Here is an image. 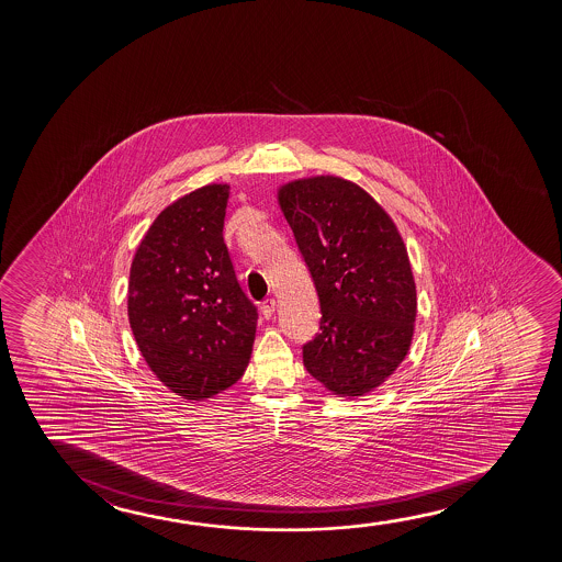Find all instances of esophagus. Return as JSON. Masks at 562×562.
<instances>
[{
    "mask_svg": "<svg viewBox=\"0 0 562 562\" xmlns=\"http://www.w3.org/2000/svg\"><path fill=\"white\" fill-rule=\"evenodd\" d=\"M274 311H277V300H265L261 305V313L265 318H270V316L274 315Z\"/></svg>",
    "mask_w": 562,
    "mask_h": 562,
    "instance_id": "34e87169",
    "label": "esophagus"
}]
</instances>
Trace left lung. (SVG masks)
Returning a JSON list of instances; mask_svg holds the SVG:
<instances>
[{
  "label": "left lung",
  "instance_id": "left-lung-1",
  "mask_svg": "<svg viewBox=\"0 0 562 562\" xmlns=\"http://www.w3.org/2000/svg\"><path fill=\"white\" fill-rule=\"evenodd\" d=\"M321 303L303 346L311 376L336 395L369 393L405 359L415 330V278L384 209L338 177L295 180L278 192Z\"/></svg>",
  "mask_w": 562,
  "mask_h": 562
}]
</instances>
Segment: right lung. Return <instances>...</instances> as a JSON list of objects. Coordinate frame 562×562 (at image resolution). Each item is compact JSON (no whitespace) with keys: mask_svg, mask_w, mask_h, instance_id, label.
Returning a JSON list of instances; mask_svg holds the SVG:
<instances>
[{"mask_svg":"<svg viewBox=\"0 0 562 562\" xmlns=\"http://www.w3.org/2000/svg\"><path fill=\"white\" fill-rule=\"evenodd\" d=\"M226 203V184L175 201L132 261V334L155 376L184 400H207L236 384L254 347L259 315L224 244Z\"/></svg>","mask_w":562,"mask_h":562,"instance_id":"add662e5","label":"right lung"}]
</instances>
